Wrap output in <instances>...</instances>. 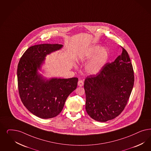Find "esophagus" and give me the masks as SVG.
I'll list each match as a JSON object with an SVG mask.
<instances>
[{
    "instance_id": "1",
    "label": "esophagus",
    "mask_w": 151,
    "mask_h": 151,
    "mask_svg": "<svg viewBox=\"0 0 151 151\" xmlns=\"http://www.w3.org/2000/svg\"><path fill=\"white\" fill-rule=\"evenodd\" d=\"M78 86H83V80H79L78 81Z\"/></svg>"
}]
</instances>
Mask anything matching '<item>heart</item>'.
<instances>
[{"label": "heart", "mask_w": 151, "mask_h": 151, "mask_svg": "<svg viewBox=\"0 0 151 151\" xmlns=\"http://www.w3.org/2000/svg\"><path fill=\"white\" fill-rule=\"evenodd\" d=\"M108 57L109 53L106 48L94 45L88 47L80 53L78 62L86 63L91 58L86 64L85 69L88 75H95L100 72L107 62Z\"/></svg>", "instance_id": "obj_1"}]
</instances>
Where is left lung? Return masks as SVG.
I'll list each match as a JSON object with an SVG mask.
<instances>
[{
	"mask_svg": "<svg viewBox=\"0 0 151 151\" xmlns=\"http://www.w3.org/2000/svg\"><path fill=\"white\" fill-rule=\"evenodd\" d=\"M107 63L96 75L85 80V108L88 115L98 122L113 119L123 111L133 88L134 76L128 52Z\"/></svg>",
	"mask_w": 151,
	"mask_h": 151,
	"instance_id": "left-lung-1",
	"label": "left lung"
}]
</instances>
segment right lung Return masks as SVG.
I'll return each instance as SVG.
<instances>
[{"mask_svg":"<svg viewBox=\"0 0 151 151\" xmlns=\"http://www.w3.org/2000/svg\"><path fill=\"white\" fill-rule=\"evenodd\" d=\"M60 44H41L28 48L18 65L17 78L22 102L33 114L42 119L56 116L78 78H44L38 73L47 55L60 50Z\"/></svg>","mask_w":151,"mask_h":151,"instance_id":"obj_1","label":"right lung"}]
</instances>
